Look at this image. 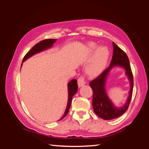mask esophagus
<instances>
[{"instance_id":"obj_1","label":"esophagus","mask_w":149,"mask_h":149,"mask_svg":"<svg viewBox=\"0 0 149 149\" xmlns=\"http://www.w3.org/2000/svg\"><path fill=\"white\" fill-rule=\"evenodd\" d=\"M86 84V81H85V79L82 76H81V77L78 79V86L79 87H81L83 86H84Z\"/></svg>"}]
</instances>
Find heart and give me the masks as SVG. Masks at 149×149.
Here are the masks:
<instances>
[{"label": "heart", "mask_w": 149, "mask_h": 149, "mask_svg": "<svg viewBox=\"0 0 149 149\" xmlns=\"http://www.w3.org/2000/svg\"><path fill=\"white\" fill-rule=\"evenodd\" d=\"M89 50L93 51L97 47L94 43L90 42L87 44ZM109 56V51L106 47H102L97 49L91 63L88 66V70L91 71L97 72L104 68Z\"/></svg>", "instance_id": "b5f03b06"}]
</instances>
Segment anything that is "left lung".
I'll return each instance as SVG.
<instances>
[{"instance_id":"1","label":"left lung","mask_w":149,"mask_h":149,"mask_svg":"<svg viewBox=\"0 0 149 149\" xmlns=\"http://www.w3.org/2000/svg\"><path fill=\"white\" fill-rule=\"evenodd\" d=\"M113 45V55L110 66L106 70L89 83V86L93 91V107L95 114L104 120H111L125 113L127 110L131 100L134 87L133 75L130 68V62L125 53L112 42ZM119 66L125 70L126 75L128 76L130 82L131 89L129 92V96L125 105L117 107L108 97L105 90V83L107 76L110 70L114 67Z\"/></svg>"}]
</instances>
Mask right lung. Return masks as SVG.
Returning a JSON list of instances; mask_svg holds the SVG:
<instances>
[{"mask_svg":"<svg viewBox=\"0 0 149 149\" xmlns=\"http://www.w3.org/2000/svg\"><path fill=\"white\" fill-rule=\"evenodd\" d=\"M56 41V39H46L42 40V41L40 42L39 43H37L35 45L31 48L29 52L26 54L25 56H24L23 60H22V63L26 61L29 58L33 56L34 55L37 53H38L40 52H42L43 51L46 50L49 48H52L53 45V43H55ZM22 66V63L21 65V67ZM78 91V84H77V80L73 79L68 83V103L67 106L66 107V110L65 111L64 114L61 118L60 120H61L63 119L67 115L68 112L69 111V109L70 108L72 98H73V96Z\"/></svg>","mask_w":149,"mask_h":149,"instance_id":"1","label":"right lung"}]
</instances>
